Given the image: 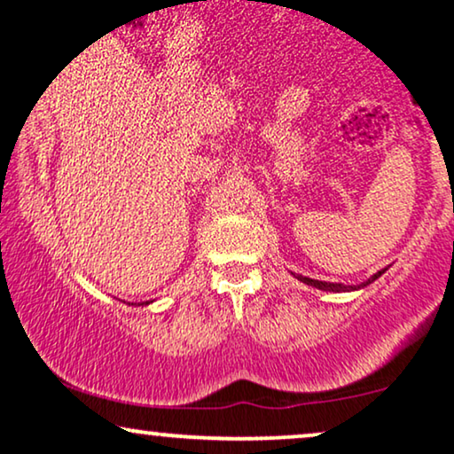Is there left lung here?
<instances>
[{
	"label": "left lung",
	"mask_w": 454,
	"mask_h": 454,
	"mask_svg": "<svg viewBox=\"0 0 454 454\" xmlns=\"http://www.w3.org/2000/svg\"><path fill=\"white\" fill-rule=\"evenodd\" d=\"M385 271H387V267H385V270H381V271L374 273V276H372V278H368L366 282H362V284H351V286H347V284L322 282V279H311V278H305V276H296V273H293V276H294L296 279H299V282L307 284V286H313V288H317V290H324V293H354V290H362V288H366L368 284H372V282H374V279L381 278Z\"/></svg>",
	"instance_id": "left-lung-1"
}]
</instances>
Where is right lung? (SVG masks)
Here are the masks:
<instances>
[{"label": "right lung", "instance_id": "obj_1", "mask_svg": "<svg viewBox=\"0 0 454 454\" xmlns=\"http://www.w3.org/2000/svg\"><path fill=\"white\" fill-rule=\"evenodd\" d=\"M151 303V301H145V303H141V305H149Z\"/></svg>", "mask_w": 454, "mask_h": 454}]
</instances>
